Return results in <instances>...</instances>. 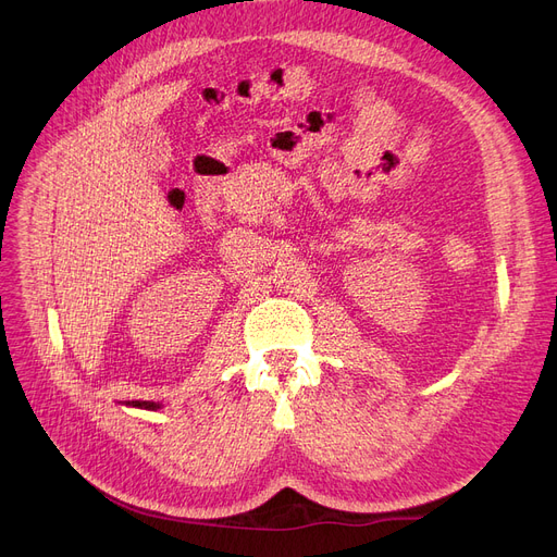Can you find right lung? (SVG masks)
Returning a JSON list of instances; mask_svg holds the SVG:
<instances>
[{
  "label": "right lung",
  "mask_w": 557,
  "mask_h": 557,
  "mask_svg": "<svg viewBox=\"0 0 557 557\" xmlns=\"http://www.w3.org/2000/svg\"><path fill=\"white\" fill-rule=\"evenodd\" d=\"M131 406H137V408H146V411H156V408H160V404L156 401H128Z\"/></svg>",
  "instance_id": "add662e5"
}]
</instances>
